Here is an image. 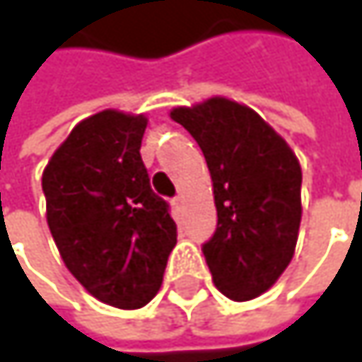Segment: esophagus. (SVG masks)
Wrapping results in <instances>:
<instances>
[{
    "instance_id": "1",
    "label": "esophagus",
    "mask_w": 362,
    "mask_h": 362,
    "mask_svg": "<svg viewBox=\"0 0 362 362\" xmlns=\"http://www.w3.org/2000/svg\"><path fill=\"white\" fill-rule=\"evenodd\" d=\"M172 205H174L176 209H180V207H182V194H178V197H174V199H172Z\"/></svg>"
}]
</instances>
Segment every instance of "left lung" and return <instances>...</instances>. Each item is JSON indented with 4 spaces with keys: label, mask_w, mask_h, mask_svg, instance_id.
<instances>
[{
    "label": "left lung",
    "mask_w": 362,
    "mask_h": 362,
    "mask_svg": "<svg viewBox=\"0 0 362 362\" xmlns=\"http://www.w3.org/2000/svg\"><path fill=\"white\" fill-rule=\"evenodd\" d=\"M172 119L207 161L218 211L203 255L216 287L235 302L274 285L293 257L302 220V170L287 142L252 109L211 98Z\"/></svg>",
    "instance_id": "left-lung-1"
}]
</instances>
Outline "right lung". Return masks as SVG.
<instances>
[{
  "label": "right lung",
  "instance_id": "right-lung-1",
  "mask_svg": "<svg viewBox=\"0 0 362 362\" xmlns=\"http://www.w3.org/2000/svg\"><path fill=\"white\" fill-rule=\"evenodd\" d=\"M144 129V115L103 110L69 134L41 178L66 268L94 298L123 310L155 298L178 237L140 157Z\"/></svg>",
  "mask_w": 362,
  "mask_h": 362
}]
</instances>
